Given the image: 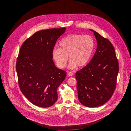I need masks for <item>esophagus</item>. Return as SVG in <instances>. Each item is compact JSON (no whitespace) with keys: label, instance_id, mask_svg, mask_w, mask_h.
Segmentation results:
<instances>
[{"label":"esophagus","instance_id":"1","mask_svg":"<svg viewBox=\"0 0 131 131\" xmlns=\"http://www.w3.org/2000/svg\"><path fill=\"white\" fill-rule=\"evenodd\" d=\"M68 75H69V76H72L73 75V73L72 72H68Z\"/></svg>","mask_w":131,"mask_h":131}]
</instances>
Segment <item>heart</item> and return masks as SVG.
Returning <instances> with one entry per match:
<instances>
[{"label":"heart","mask_w":131,"mask_h":131,"mask_svg":"<svg viewBox=\"0 0 131 131\" xmlns=\"http://www.w3.org/2000/svg\"><path fill=\"white\" fill-rule=\"evenodd\" d=\"M61 48H55L52 57L57 67L64 68L67 66L68 55L71 61L69 67L74 69L83 67L89 61L93 52L95 42L89 35L73 34L65 37L60 42Z\"/></svg>","instance_id":"obj_1"}]
</instances>
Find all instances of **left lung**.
Returning <instances> with one entry per match:
<instances>
[{
  "instance_id": "obj_1",
  "label": "left lung",
  "mask_w": 131,
  "mask_h": 131,
  "mask_svg": "<svg viewBox=\"0 0 131 131\" xmlns=\"http://www.w3.org/2000/svg\"><path fill=\"white\" fill-rule=\"evenodd\" d=\"M97 49L89 63L76 73L78 99L84 106H102L111 97L116 89L119 64L111 42L92 29Z\"/></svg>"
}]
</instances>
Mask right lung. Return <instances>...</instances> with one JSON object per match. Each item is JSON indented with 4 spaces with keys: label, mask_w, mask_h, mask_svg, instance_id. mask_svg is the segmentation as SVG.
Returning a JSON list of instances; mask_svg holds the SVG:
<instances>
[{
    "label": "right lung",
    "mask_w": 131,
    "mask_h": 131,
    "mask_svg": "<svg viewBox=\"0 0 131 131\" xmlns=\"http://www.w3.org/2000/svg\"><path fill=\"white\" fill-rule=\"evenodd\" d=\"M66 28L39 31L22 44L16 63L19 86L28 100L40 107L52 106L58 99L57 89L67 75L56 67L52 51Z\"/></svg>",
    "instance_id": "add662e5"
}]
</instances>
